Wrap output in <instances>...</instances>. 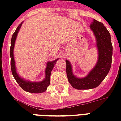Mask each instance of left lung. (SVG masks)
<instances>
[{
	"mask_svg": "<svg viewBox=\"0 0 121 121\" xmlns=\"http://www.w3.org/2000/svg\"><path fill=\"white\" fill-rule=\"evenodd\" d=\"M96 39L99 60L94 69L83 78L74 76L71 63L66 60V73L69 82L77 89H89L99 86L105 78L111 68L113 47L111 35L108 30L100 22L94 19L90 26Z\"/></svg>",
	"mask_w": 121,
	"mask_h": 121,
	"instance_id": "left-lung-1",
	"label": "left lung"
}]
</instances>
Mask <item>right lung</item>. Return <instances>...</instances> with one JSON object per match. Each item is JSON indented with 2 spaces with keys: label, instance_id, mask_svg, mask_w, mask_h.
Wrapping results in <instances>:
<instances>
[{
  "label": "right lung",
  "instance_id": "obj_1",
  "mask_svg": "<svg viewBox=\"0 0 121 121\" xmlns=\"http://www.w3.org/2000/svg\"><path fill=\"white\" fill-rule=\"evenodd\" d=\"M22 24V22L17 26V29L15 32L13 33V34L12 37V40H11V47H10V57H11V70L13 76L14 77L15 80H16L18 84L19 85L20 87L22 88L23 90L30 92V93H43L47 90V87L50 84V77L51 71L52 70L54 64L56 63V60L54 61H49L47 63V66L45 70V78L44 80L40 82H31L29 81H26L24 79L21 78V77L17 74L16 69H15V60L13 58V48H14L15 41L17 37V35L18 32L19 31V29L21 25Z\"/></svg>",
  "mask_w": 121,
  "mask_h": 121
}]
</instances>
